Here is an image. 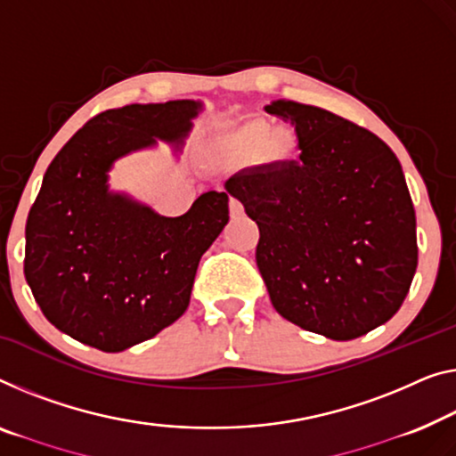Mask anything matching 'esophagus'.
<instances>
[{"label": "esophagus", "mask_w": 456, "mask_h": 456, "mask_svg": "<svg viewBox=\"0 0 456 456\" xmlns=\"http://www.w3.org/2000/svg\"><path fill=\"white\" fill-rule=\"evenodd\" d=\"M229 215H231V219H240V216H243V205L240 200H235V199L229 200Z\"/></svg>", "instance_id": "esophagus-1"}]
</instances>
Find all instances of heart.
I'll list each match as a JSON object with an SVG mask.
<instances>
[{"label":"heart","instance_id":"1","mask_svg":"<svg viewBox=\"0 0 456 456\" xmlns=\"http://www.w3.org/2000/svg\"><path fill=\"white\" fill-rule=\"evenodd\" d=\"M262 147L268 161H287L297 153V134L290 128L274 131L266 120H249L215 134L208 142V153L221 163H233L254 158Z\"/></svg>","mask_w":456,"mask_h":456}]
</instances>
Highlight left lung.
Wrapping results in <instances>:
<instances>
[{
    "label": "left lung",
    "mask_w": 456,
    "mask_h": 456,
    "mask_svg": "<svg viewBox=\"0 0 456 456\" xmlns=\"http://www.w3.org/2000/svg\"><path fill=\"white\" fill-rule=\"evenodd\" d=\"M297 161L241 169L225 190L260 227L256 262L274 309L338 342L389 322L418 266L416 210L385 141L323 108L274 100Z\"/></svg>",
    "instance_id": "8db88e82"
}]
</instances>
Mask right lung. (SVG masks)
Listing matches in <instances>:
<instances>
[{
  "instance_id": "add662e5",
  "label": "right lung",
  "mask_w": 456,
  "mask_h": 456,
  "mask_svg": "<svg viewBox=\"0 0 456 456\" xmlns=\"http://www.w3.org/2000/svg\"><path fill=\"white\" fill-rule=\"evenodd\" d=\"M202 102L128 104L86 122L46 169L26 221L24 276L45 317L102 352H122L184 315L205 251L229 223L225 192L163 216L110 190L114 161L158 141L182 151Z\"/></svg>"
}]
</instances>
